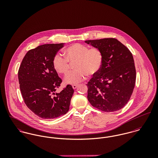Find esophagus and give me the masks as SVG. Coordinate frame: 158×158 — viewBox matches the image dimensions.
I'll use <instances>...</instances> for the list:
<instances>
[{"instance_id":"1","label":"esophagus","mask_w":158,"mask_h":158,"mask_svg":"<svg viewBox=\"0 0 158 158\" xmlns=\"http://www.w3.org/2000/svg\"><path fill=\"white\" fill-rule=\"evenodd\" d=\"M77 86H78L77 85H72V88H73V89H75L77 88Z\"/></svg>"}]
</instances>
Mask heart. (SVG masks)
<instances>
[{
	"instance_id": "obj_1",
	"label": "heart",
	"mask_w": 158,
	"mask_h": 158,
	"mask_svg": "<svg viewBox=\"0 0 158 158\" xmlns=\"http://www.w3.org/2000/svg\"><path fill=\"white\" fill-rule=\"evenodd\" d=\"M64 53L65 58L60 54L55 55L52 64L58 73L66 74L69 69V62L76 61V70L70 72L64 78L67 84H78L85 80L88 74L97 75L103 66V54L98 48H90L87 45L76 43L67 47Z\"/></svg>"
}]
</instances>
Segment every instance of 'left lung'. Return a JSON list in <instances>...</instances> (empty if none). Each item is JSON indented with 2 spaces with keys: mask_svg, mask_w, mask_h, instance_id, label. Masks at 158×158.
Wrapping results in <instances>:
<instances>
[{
  "mask_svg": "<svg viewBox=\"0 0 158 158\" xmlns=\"http://www.w3.org/2000/svg\"><path fill=\"white\" fill-rule=\"evenodd\" d=\"M85 43L98 48L103 54L100 71L87 84L88 101L94 107L105 112L122 109L129 101L135 86L136 73L132 53L115 38Z\"/></svg>",
  "mask_w": 158,
  "mask_h": 158,
  "instance_id": "left-lung-1",
  "label": "left lung"
}]
</instances>
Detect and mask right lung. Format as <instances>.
<instances>
[{
    "label": "right lung",
    "instance_id": "obj_1",
    "mask_svg": "<svg viewBox=\"0 0 158 158\" xmlns=\"http://www.w3.org/2000/svg\"><path fill=\"white\" fill-rule=\"evenodd\" d=\"M63 45L47 44L30 50L19 69L18 79L24 102L43 118H54L68 113L74 92L70 85L60 93L55 92L62 80L53 68L52 60Z\"/></svg>",
    "mask_w": 158,
    "mask_h": 158
}]
</instances>
